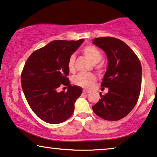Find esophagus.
<instances>
[{
	"mask_svg": "<svg viewBox=\"0 0 157 157\" xmlns=\"http://www.w3.org/2000/svg\"><path fill=\"white\" fill-rule=\"evenodd\" d=\"M83 93H85V94H88V93H90V91L86 90H83Z\"/></svg>",
	"mask_w": 157,
	"mask_h": 157,
	"instance_id": "obj_1",
	"label": "esophagus"
}]
</instances>
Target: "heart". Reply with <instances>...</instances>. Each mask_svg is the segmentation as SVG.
I'll use <instances>...</instances> for the list:
<instances>
[{"label": "heart", "mask_w": 157, "mask_h": 157, "mask_svg": "<svg viewBox=\"0 0 157 157\" xmlns=\"http://www.w3.org/2000/svg\"><path fill=\"white\" fill-rule=\"evenodd\" d=\"M82 53L92 64H97L101 60L102 55L101 51L95 46L92 45L85 46L82 49ZM75 59V56L72 55L70 56L68 61H67V67H68L69 71L71 72L74 71ZM97 69L99 71H101V66L100 65L98 66ZM96 79H97V78L94 74H79L75 78L74 83L81 87L90 89L95 82Z\"/></svg>", "instance_id": "obj_1"}]
</instances>
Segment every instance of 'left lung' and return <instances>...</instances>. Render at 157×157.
I'll use <instances>...</instances> for the list:
<instances>
[{"label": "left lung", "instance_id": "left-lung-1", "mask_svg": "<svg viewBox=\"0 0 157 157\" xmlns=\"http://www.w3.org/2000/svg\"><path fill=\"white\" fill-rule=\"evenodd\" d=\"M93 44L106 53L107 70L101 86L108 87L92 109L107 121H118L132 111L139 99L142 66L139 58L125 42L113 37L95 38Z\"/></svg>", "mask_w": 157, "mask_h": 157}]
</instances>
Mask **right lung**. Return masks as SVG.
Wrapping results in <instances>:
<instances>
[{
	"instance_id": "1",
	"label": "right lung",
	"mask_w": 157,
	"mask_h": 157,
	"mask_svg": "<svg viewBox=\"0 0 157 157\" xmlns=\"http://www.w3.org/2000/svg\"><path fill=\"white\" fill-rule=\"evenodd\" d=\"M83 41H53L34 51L25 63L21 75L23 92L32 111L46 123H63L73 113L82 90L71 85L67 61ZM61 85L68 86L67 92H58Z\"/></svg>"
}]
</instances>
